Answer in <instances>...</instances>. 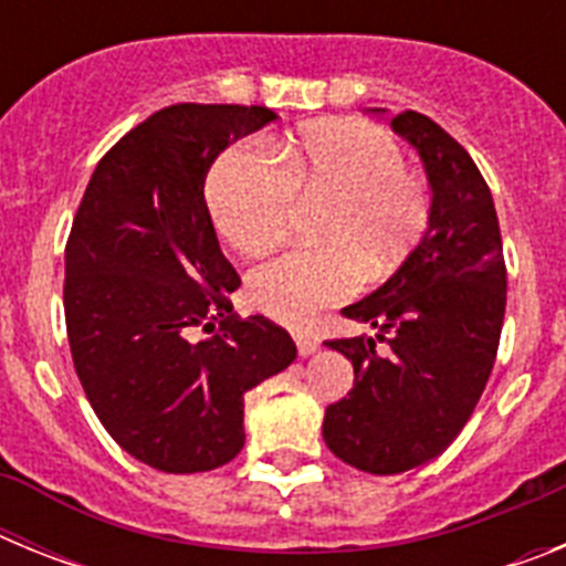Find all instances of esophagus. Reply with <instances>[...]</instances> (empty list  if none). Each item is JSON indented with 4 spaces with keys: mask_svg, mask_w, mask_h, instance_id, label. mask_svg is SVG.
Listing matches in <instances>:
<instances>
[{
    "mask_svg": "<svg viewBox=\"0 0 566 566\" xmlns=\"http://www.w3.org/2000/svg\"><path fill=\"white\" fill-rule=\"evenodd\" d=\"M294 343H297L300 357H308V354H314L319 348V339L312 337V334H303V332L294 334Z\"/></svg>",
    "mask_w": 566,
    "mask_h": 566,
    "instance_id": "34e87169",
    "label": "esophagus"
}]
</instances>
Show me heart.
Listing matches in <instances>:
<instances>
[{"mask_svg": "<svg viewBox=\"0 0 566 566\" xmlns=\"http://www.w3.org/2000/svg\"><path fill=\"white\" fill-rule=\"evenodd\" d=\"M294 198H328L314 234L323 247L294 249L249 274L258 312L308 323L319 308L379 280L417 243L431 218L422 175L405 167L397 138L365 122H323L277 147L243 142L218 158L207 181L212 223L243 258L283 240Z\"/></svg>", "mask_w": 566, "mask_h": 566, "instance_id": "heart-1", "label": "heart"}]
</instances>
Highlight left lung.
Listing matches in <instances>:
<instances>
[{"instance_id":"left-lung-1","label":"left lung","mask_w":566,"mask_h":566,"mask_svg":"<svg viewBox=\"0 0 566 566\" xmlns=\"http://www.w3.org/2000/svg\"><path fill=\"white\" fill-rule=\"evenodd\" d=\"M391 127L422 155L428 232L382 289L343 308L377 339H326L352 359L354 388L328 405L323 437L334 457L377 476L424 464L459 437L496 363L507 306L496 207L468 149L417 109Z\"/></svg>"}]
</instances>
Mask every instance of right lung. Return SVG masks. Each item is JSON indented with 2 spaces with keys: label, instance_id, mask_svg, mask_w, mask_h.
I'll use <instances>...</instances> for the list:
<instances>
[{
  "label": "right lung",
  "instance_id": "right-lung-1",
  "mask_svg": "<svg viewBox=\"0 0 566 566\" xmlns=\"http://www.w3.org/2000/svg\"><path fill=\"white\" fill-rule=\"evenodd\" d=\"M277 115L172 104L113 144L64 247V319L90 405L129 457L201 473L243 448V394L297 357L286 328L232 312L238 272L203 201L212 161Z\"/></svg>",
  "mask_w": 566,
  "mask_h": 566
}]
</instances>
